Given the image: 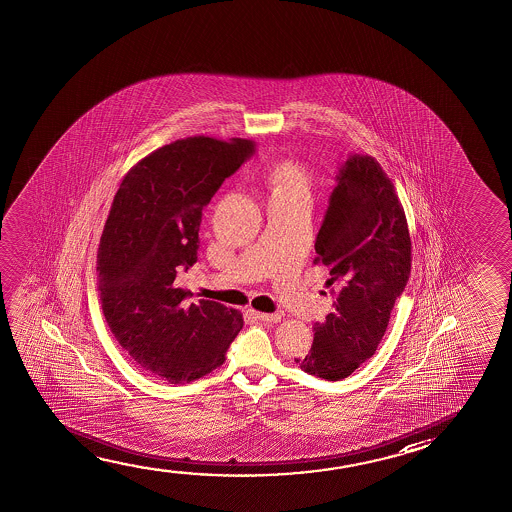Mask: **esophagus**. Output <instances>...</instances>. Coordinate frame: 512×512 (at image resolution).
Listing matches in <instances>:
<instances>
[{"label": "esophagus", "mask_w": 512, "mask_h": 512, "mask_svg": "<svg viewBox=\"0 0 512 512\" xmlns=\"http://www.w3.org/2000/svg\"><path fill=\"white\" fill-rule=\"evenodd\" d=\"M255 317L262 320V322H269V324H276V322H280V320H282V315H280V313L255 312Z\"/></svg>", "instance_id": "1"}]
</instances>
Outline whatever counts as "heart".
<instances>
[{
  "mask_svg": "<svg viewBox=\"0 0 512 512\" xmlns=\"http://www.w3.org/2000/svg\"><path fill=\"white\" fill-rule=\"evenodd\" d=\"M267 181L273 188V193L292 192V190H301V192H310L312 179L306 172L301 163L294 160H282L275 163L269 172H267Z\"/></svg>",
  "mask_w": 512,
  "mask_h": 512,
  "instance_id": "1",
  "label": "heart"
}]
</instances>
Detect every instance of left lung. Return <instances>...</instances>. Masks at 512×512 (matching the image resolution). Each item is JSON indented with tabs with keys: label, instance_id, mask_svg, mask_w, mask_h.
<instances>
[{
	"label": "left lung",
	"instance_id": "8db88e82",
	"mask_svg": "<svg viewBox=\"0 0 512 512\" xmlns=\"http://www.w3.org/2000/svg\"><path fill=\"white\" fill-rule=\"evenodd\" d=\"M315 252L313 262L329 269L326 285L338 296L326 322L313 327L312 350L296 363L336 382L375 354L412 266L405 209L373 156L343 163Z\"/></svg>",
	"mask_w": 512,
	"mask_h": 512
}]
</instances>
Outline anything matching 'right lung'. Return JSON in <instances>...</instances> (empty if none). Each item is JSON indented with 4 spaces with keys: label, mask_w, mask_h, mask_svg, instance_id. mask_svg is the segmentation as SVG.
Instances as JSON below:
<instances>
[{
    "label": "right lung",
    "mask_w": 512,
    "mask_h": 512,
    "mask_svg": "<svg viewBox=\"0 0 512 512\" xmlns=\"http://www.w3.org/2000/svg\"><path fill=\"white\" fill-rule=\"evenodd\" d=\"M252 153L246 139H179L135 163L112 200L97 257L105 320L128 356L169 384L222 366L243 327L234 308L186 303L174 280L197 262L202 209Z\"/></svg>",
    "instance_id": "add662e5"
}]
</instances>
